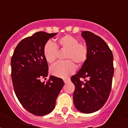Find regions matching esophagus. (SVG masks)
<instances>
[{"instance_id": "obj_1", "label": "esophagus", "mask_w": 128, "mask_h": 128, "mask_svg": "<svg viewBox=\"0 0 128 128\" xmlns=\"http://www.w3.org/2000/svg\"><path fill=\"white\" fill-rule=\"evenodd\" d=\"M68 81H69V79H64V83H66L67 82H68Z\"/></svg>"}]
</instances>
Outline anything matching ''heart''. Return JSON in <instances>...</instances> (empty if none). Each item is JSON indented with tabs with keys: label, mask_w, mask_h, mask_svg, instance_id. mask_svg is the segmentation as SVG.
<instances>
[{
	"label": "heart",
	"mask_w": 128,
	"mask_h": 128,
	"mask_svg": "<svg viewBox=\"0 0 128 128\" xmlns=\"http://www.w3.org/2000/svg\"><path fill=\"white\" fill-rule=\"evenodd\" d=\"M57 46L66 50L64 58L68 60L58 62L50 67V73L56 77L64 78L69 76L76 69V66L73 62L81 66L88 58V48L86 45L80 43L78 38L70 35H66L59 38ZM57 46L50 41L46 42L44 46V57L49 64L53 63L57 59Z\"/></svg>",
	"instance_id": "heart-1"
}]
</instances>
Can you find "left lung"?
<instances>
[{"mask_svg":"<svg viewBox=\"0 0 128 128\" xmlns=\"http://www.w3.org/2000/svg\"><path fill=\"white\" fill-rule=\"evenodd\" d=\"M82 36L86 40L88 58L70 80L75 87V108L89 114L102 108L110 95L114 75L113 55L102 38L86 31L82 32Z\"/></svg>","mask_w":128,"mask_h":128,"instance_id":"8db88e82","label":"left lung"}]
</instances>
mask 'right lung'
Instances as JSON below:
<instances>
[{
	"mask_svg": "<svg viewBox=\"0 0 128 128\" xmlns=\"http://www.w3.org/2000/svg\"><path fill=\"white\" fill-rule=\"evenodd\" d=\"M57 33L39 32L22 40L12 57V80L15 94L22 106L34 115L44 116L52 112L56 99L64 86L61 78L50 75L43 48Z\"/></svg>",
	"mask_w": 128,
	"mask_h": 128,
	"instance_id": "obj_1",
	"label": "right lung"
}]
</instances>
